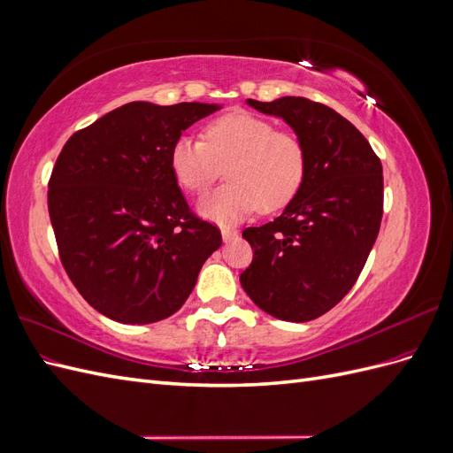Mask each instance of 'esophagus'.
Listing matches in <instances>:
<instances>
[{
	"mask_svg": "<svg viewBox=\"0 0 453 453\" xmlns=\"http://www.w3.org/2000/svg\"><path fill=\"white\" fill-rule=\"evenodd\" d=\"M221 236H223V240H225V242H226V240H232V238H236V236H238V230H236V228L223 226V228H221Z\"/></svg>",
	"mask_w": 453,
	"mask_h": 453,
	"instance_id": "esophagus-1",
	"label": "esophagus"
}]
</instances>
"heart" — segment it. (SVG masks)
Returning a JSON list of instances; mask_svg holds the SVG:
<instances>
[{"label":"heart","mask_w":453,"mask_h":453,"mask_svg":"<svg viewBox=\"0 0 453 453\" xmlns=\"http://www.w3.org/2000/svg\"><path fill=\"white\" fill-rule=\"evenodd\" d=\"M203 138L181 135L172 147L175 180L200 195L226 172L228 181L205 195L198 210L228 223L255 211H276L304 183L308 149L296 132L278 130L272 120L251 113H228L211 120ZM227 170L225 171L224 168Z\"/></svg>","instance_id":"1"}]
</instances>
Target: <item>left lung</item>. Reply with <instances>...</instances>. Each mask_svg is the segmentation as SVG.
<instances>
[{"label":"left lung","instance_id":"1","mask_svg":"<svg viewBox=\"0 0 453 453\" xmlns=\"http://www.w3.org/2000/svg\"><path fill=\"white\" fill-rule=\"evenodd\" d=\"M248 104L281 117L304 140L308 172L280 217L242 232L253 260L240 283L273 318L311 321L349 293L376 242L381 162L348 119L319 102L285 96Z\"/></svg>","mask_w":453,"mask_h":453}]
</instances>
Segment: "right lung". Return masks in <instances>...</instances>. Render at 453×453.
<instances>
[{"instance_id":"right-lung-1","label":"right lung","mask_w":453,"mask_h":453,"mask_svg":"<svg viewBox=\"0 0 453 453\" xmlns=\"http://www.w3.org/2000/svg\"><path fill=\"white\" fill-rule=\"evenodd\" d=\"M217 105L130 102L62 147L49 180V215L62 266L109 319L155 323L180 310L221 245L177 187L172 147Z\"/></svg>"}]
</instances>
